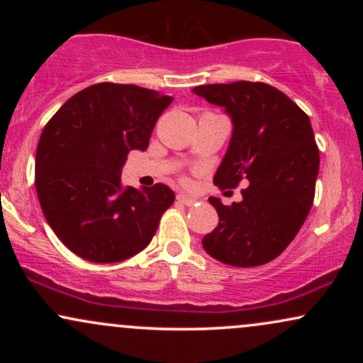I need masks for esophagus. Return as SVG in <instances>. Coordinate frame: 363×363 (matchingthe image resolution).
<instances>
[{"mask_svg": "<svg viewBox=\"0 0 363 363\" xmlns=\"http://www.w3.org/2000/svg\"><path fill=\"white\" fill-rule=\"evenodd\" d=\"M177 201L182 203V205H186V206H191V205H194V203L198 201V199L193 198V196H187L184 193H179L177 194Z\"/></svg>", "mask_w": 363, "mask_h": 363, "instance_id": "1", "label": "esophagus"}]
</instances>
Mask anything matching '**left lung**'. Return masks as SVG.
Here are the masks:
<instances>
[{
	"instance_id": "8db88e82",
	"label": "left lung",
	"mask_w": 363,
	"mask_h": 363,
	"mask_svg": "<svg viewBox=\"0 0 363 363\" xmlns=\"http://www.w3.org/2000/svg\"><path fill=\"white\" fill-rule=\"evenodd\" d=\"M194 94L223 107L234 124L213 184L234 189L249 181L240 203L210 198L220 220L203 247L237 268L266 264L289 247L314 201L319 148L309 116L261 82L199 85Z\"/></svg>"
}]
</instances>
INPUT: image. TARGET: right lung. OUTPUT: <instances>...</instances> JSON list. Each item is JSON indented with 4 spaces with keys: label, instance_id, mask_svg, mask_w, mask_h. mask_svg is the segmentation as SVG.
<instances>
[{
    "label": "right lung",
    "instance_id": "1",
    "mask_svg": "<svg viewBox=\"0 0 363 363\" xmlns=\"http://www.w3.org/2000/svg\"><path fill=\"white\" fill-rule=\"evenodd\" d=\"M169 95L138 85L86 86L45 124L35 153V189L54 234L91 262H119L150 244L174 203L164 184L123 186L131 150L148 148Z\"/></svg>",
    "mask_w": 363,
    "mask_h": 363
}]
</instances>
